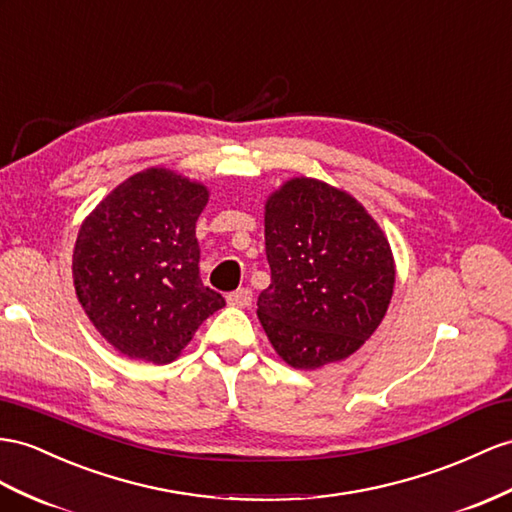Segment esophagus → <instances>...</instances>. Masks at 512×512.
Instances as JSON below:
<instances>
[{
  "instance_id": "esophagus-1",
  "label": "esophagus",
  "mask_w": 512,
  "mask_h": 512,
  "mask_svg": "<svg viewBox=\"0 0 512 512\" xmlns=\"http://www.w3.org/2000/svg\"><path fill=\"white\" fill-rule=\"evenodd\" d=\"M227 303L231 307H248L253 303V292L246 290V287H242V290H235V292L227 294Z\"/></svg>"
}]
</instances>
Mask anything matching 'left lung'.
Here are the masks:
<instances>
[{
    "instance_id": "8db88e82",
    "label": "left lung",
    "mask_w": 512,
    "mask_h": 512,
    "mask_svg": "<svg viewBox=\"0 0 512 512\" xmlns=\"http://www.w3.org/2000/svg\"><path fill=\"white\" fill-rule=\"evenodd\" d=\"M270 285L257 316L294 370L344 361L383 322L396 285L387 235L355 196L292 177L264 205Z\"/></svg>"
}]
</instances>
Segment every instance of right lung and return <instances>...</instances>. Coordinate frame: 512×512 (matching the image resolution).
<instances>
[{
  "instance_id": "obj_1",
  "label": "right lung",
  "mask_w": 512,
  "mask_h": 512,
  "mask_svg": "<svg viewBox=\"0 0 512 512\" xmlns=\"http://www.w3.org/2000/svg\"><path fill=\"white\" fill-rule=\"evenodd\" d=\"M205 183L151 166L90 212L73 248V285L88 320L127 359L175 361L196 329L225 307L199 277L196 220Z\"/></svg>"
}]
</instances>
